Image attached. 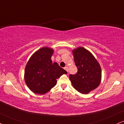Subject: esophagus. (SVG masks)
<instances>
[{
  "label": "esophagus",
  "instance_id": "esophagus-1",
  "mask_svg": "<svg viewBox=\"0 0 124 124\" xmlns=\"http://www.w3.org/2000/svg\"><path fill=\"white\" fill-rule=\"evenodd\" d=\"M64 69H65V70H66L68 72V69H69L68 66H65V68H64Z\"/></svg>",
  "mask_w": 124,
  "mask_h": 124
}]
</instances>
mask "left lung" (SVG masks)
<instances>
[{"instance_id":"1","label":"left lung","mask_w":124,"mask_h":124,"mask_svg":"<svg viewBox=\"0 0 124 124\" xmlns=\"http://www.w3.org/2000/svg\"><path fill=\"white\" fill-rule=\"evenodd\" d=\"M74 62L78 70L70 74L69 79L74 89L83 94H88L99 85L102 70L99 62L92 54L84 47L72 50Z\"/></svg>"}]
</instances>
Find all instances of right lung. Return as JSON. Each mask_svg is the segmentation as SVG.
I'll use <instances>...</instances> for the list:
<instances>
[{"mask_svg": "<svg viewBox=\"0 0 124 124\" xmlns=\"http://www.w3.org/2000/svg\"><path fill=\"white\" fill-rule=\"evenodd\" d=\"M54 50L45 47L35 52L29 58L25 69L24 78L31 91L43 95L56 84V79L67 71L51 61Z\"/></svg>", "mask_w": 124, "mask_h": 124, "instance_id": "add662e5", "label": "right lung"}]
</instances>
